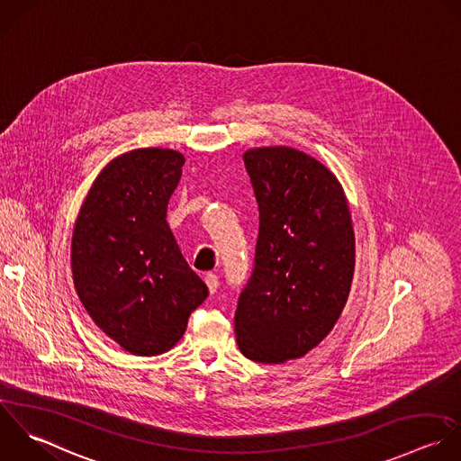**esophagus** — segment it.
Segmentation results:
<instances>
[{
    "label": "esophagus",
    "mask_w": 461,
    "mask_h": 461,
    "mask_svg": "<svg viewBox=\"0 0 461 461\" xmlns=\"http://www.w3.org/2000/svg\"><path fill=\"white\" fill-rule=\"evenodd\" d=\"M204 282H206V287H208L210 294H213V293L217 291V287H219V278H217V275L208 273V275L204 276Z\"/></svg>",
    "instance_id": "obj_1"
}]
</instances>
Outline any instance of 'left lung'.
I'll list each match as a JSON object with an SVG mask.
<instances>
[{"instance_id":"left-lung-1","label":"left lung","mask_w":461,"mask_h":461,"mask_svg":"<svg viewBox=\"0 0 461 461\" xmlns=\"http://www.w3.org/2000/svg\"><path fill=\"white\" fill-rule=\"evenodd\" d=\"M242 158L260 228L235 336L248 359L282 365L316 348L347 305L356 266L352 215L341 183L316 158L284 145Z\"/></svg>"}]
</instances>
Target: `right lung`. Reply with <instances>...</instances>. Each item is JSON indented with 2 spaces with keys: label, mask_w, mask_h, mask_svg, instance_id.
<instances>
[{
  "label": "right lung",
  "mask_w": 461,
  "mask_h": 461,
  "mask_svg": "<svg viewBox=\"0 0 461 461\" xmlns=\"http://www.w3.org/2000/svg\"><path fill=\"white\" fill-rule=\"evenodd\" d=\"M183 165L181 152L156 147L111 159L75 221V291L95 325L132 356L176 347L208 296L167 222Z\"/></svg>",
  "instance_id": "1"
}]
</instances>
